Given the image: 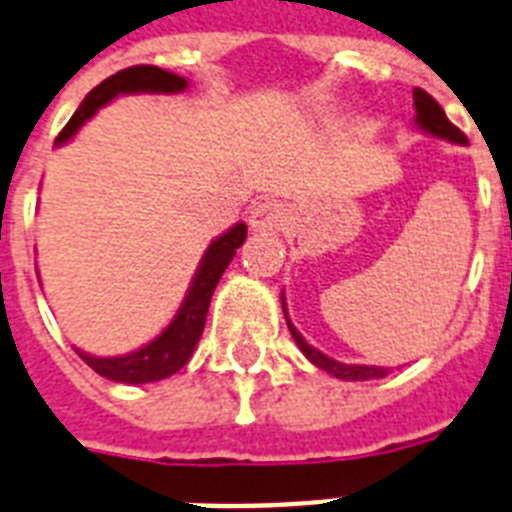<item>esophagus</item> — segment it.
<instances>
[{"label":"esophagus","instance_id":"1","mask_svg":"<svg viewBox=\"0 0 512 512\" xmlns=\"http://www.w3.org/2000/svg\"><path fill=\"white\" fill-rule=\"evenodd\" d=\"M286 220V210L281 202L276 199H260L252 205L249 210V228L257 231V234H270V231H278V228L284 226Z\"/></svg>","mask_w":512,"mask_h":512}]
</instances>
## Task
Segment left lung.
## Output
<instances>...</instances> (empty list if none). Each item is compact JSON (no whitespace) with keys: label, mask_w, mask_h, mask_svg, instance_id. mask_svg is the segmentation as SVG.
Returning <instances> with one entry per match:
<instances>
[{"label":"left lung","mask_w":512,"mask_h":512,"mask_svg":"<svg viewBox=\"0 0 512 512\" xmlns=\"http://www.w3.org/2000/svg\"><path fill=\"white\" fill-rule=\"evenodd\" d=\"M413 102H415V112H418V115H415V120H418V126H421L423 131H429V134L439 136V139L455 141V144H468V136H465L458 126H452L450 118L444 115V110L439 107V102L431 97L429 91L415 89ZM281 305H284V302H281ZM284 313H286V305H284ZM286 323H289V331H292L294 342H297L299 350L305 352L307 360H310L313 365H318L321 371L331 373V376L344 378V381H371V378H384L386 373H389V368H378V365L336 363V360L326 357L323 352L315 350V347H310V344L302 339V334H299L297 328L292 326V321H289V318H286Z\"/></svg>","instance_id":"left-lung-1"}]
</instances>
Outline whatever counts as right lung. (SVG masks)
<instances>
[{
	"mask_svg": "<svg viewBox=\"0 0 512 512\" xmlns=\"http://www.w3.org/2000/svg\"><path fill=\"white\" fill-rule=\"evenodd\" d=\"M184 89L186 78L168 73V70L157 68V65H134V68L118 70L115 76L105 78L86 94L76 115L68 120V126L62 128L60 136H57V144L68 141L99 107L107 105L118 94H134V91H165V94H173V91ZM244 239H247V226L236 223L231 231H226L207 247L184 305L173 318V323L157 336L155 342H149L147 347L123 357H94L76 350L78 357L89 365L91 371H97L99 376L110 378V381H120V384H149V381H160V378H168L181 371L189 363L191 352H194L199 336L205 331L207 307H210L215 286H218L228 263L234 260L236 249L244 244Z\"/></svg>",
	"mask_w": 512,
	"mask_h": 512,
	"instance_id": "right-lung-1",
	"label": "right lung"
}]
</instances>
